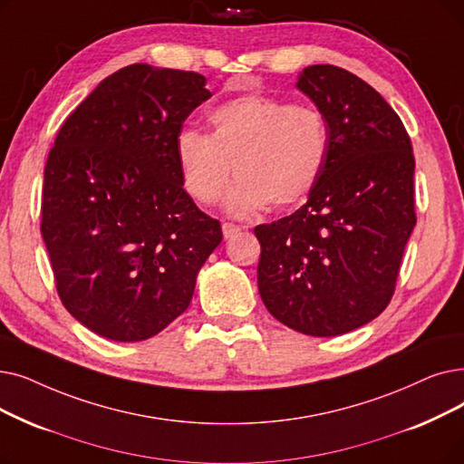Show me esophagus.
Listing matches in <instances>:
<instances>
[{"label": "esophagus", "mask_w": 464, "mask_h": 464, "mask_svg": "<svg viewBox=\"0 0 464 464\" xmlns=\"http://www.w3.org/2000/svg\"><path fill=\"white\" fill-rule=\"evenodd\" d=\"M221 231H224L226 238H231V237H235V235H238L240 231H243V227L235 226V224H229V221H224V224H221Z\"/></svg>", "instance_id": "34e87169"}]
</instances>
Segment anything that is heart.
Returning a JSON list of instances; mask_svg holds the SVG:
<instances>
[{
  "mask_svg": "<svg viewBox=\"0 0 464 464\" xmlns=\"http://www.w3.org/2000/svg\"><path fill=\"white\" fill-rule=\"evenodd\" d=\"M212 134L184 129L176 159L186 191L198 203L224 193L235 165L238 182L227 197L233 214L286 208L305 198L326 169L330 125L316 106L269 94H243L208 113Z\"/></svg>",
  "mask_w": 464,
  "mask_h": 464,
  "instance_id": "heart-1",
  "label": "heart"
}]
</instances>
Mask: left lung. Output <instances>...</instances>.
<instances>
[{"label":"left lung","mask_w":464,"mask_h":464,"mask_svg":"<svg viewBox=\"0 0 464 464\" xmlns=\"http://www.w3.org/2000/svg\"><path fill=\"white\" fill-rule=\"evenodd\" d=\"M330 125V157L307 203L254 229L257 288L288 328L334 337L387 309L415 227L410 134L373 87L332 64L299 75Z\"/></svg>","instance_id":"8db88e82"}]
</instances>
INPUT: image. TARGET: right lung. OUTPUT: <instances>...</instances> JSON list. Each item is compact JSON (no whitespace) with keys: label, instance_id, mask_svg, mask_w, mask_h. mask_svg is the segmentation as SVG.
<instances>
[{"label":"right lung","instance_id":"obj_1","mask_svg":"<svg viewBox=\"0 0 464 464\" xmlns=\"http://www.w3.org/2000/svg\"><path fill=\"white\" fill-rule=\"evenodd\" d=\"M205 75L130 64L60 127L44 172L42 235L56 292L91 332L132 343L165 330L221 243L184 189L176 136L208 100Z\"/></svg>","mask_w":464,"mask_h":464}]
</instances>
